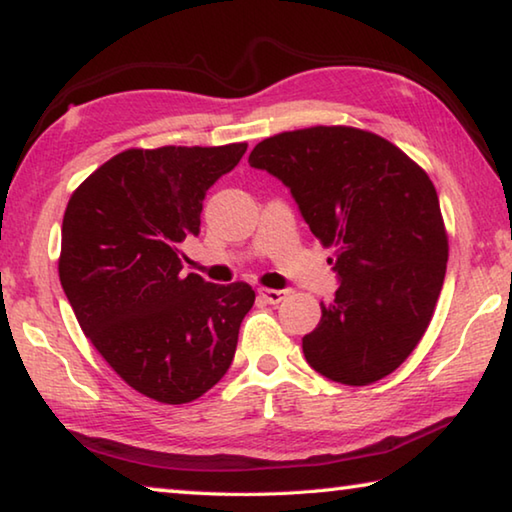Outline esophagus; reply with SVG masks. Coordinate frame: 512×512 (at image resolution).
Segmentation results:
<instances>
[{
	"instance_id": "obj_1",
	"label": "esophagus",
	"mask_w": 512,
	"mask_h": 512,
	"mask_svg": "<svg viewBox=\"0 0 512 512\" xmlns=\"http://www.w3.org/2000/svg\"><path fill=\"white\" fill-rule=\"evenodd\" d=\"M287 289H259V296H262L268 305H277V302H282L287 298Z\"/></svg>"
}]
</instances>
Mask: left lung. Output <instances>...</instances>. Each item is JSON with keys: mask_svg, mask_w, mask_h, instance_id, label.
I'll return each instance as SVG.
<instances>
[{"mask_svg": "<svg viewBox=\"0 0 512 512\" xmlns=\"http://www.w3.org/2000/svg\"><path fill=\"white\" fill-rule=\"evenodd\" d=\"M248 162L280 180L309 230L334 246L339 289L302 336L309 366L348 386L391 375L427 332L445 280L447 235L427 173L348 126L268 137Z\"/></svg>", "mask_w": 512, "mask_h": 512, "instance_id": "8db88e82", "label": "left lung"}]
</instances>
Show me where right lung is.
<instances>
[{"mask_svg": "<svg viewBox=\"0 0 512 512\" xmlns=\"http://www.w3.org/2000/svg\"><path fill=\"white\" fill-rule=\"evenodd\" d=\"M244 153L246 144L131 149L101 164L67 203L65 296L110 368L151 400L192 402L235 359L253 287L185 275L178 246L198 237L207 189Z\"/></svg>", "mask_w": 512, "mask_h": 512, "instance_id": "right-lung-1", "label": "right lung"}]
</instances>
